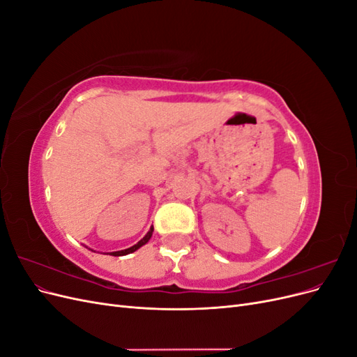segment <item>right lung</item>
I'll return each mask as SVG.
<instances>
[{"label": "right lung", "mask_w": 357, "mask_h": 357, "mask_svg": "<svg viewBox=\"0 0 357 357\" xmlns=\"http://www.w3.org/2000/svg\"><path fill=\"white\" fill-rule=\"evenodd\" d=\"M152 234H153V228L152 229H150L147 234H146V236H144V238L143 240H139L135 245H132V247H129V248H125V250H119V252H113L112 255L113 256H123V255H128V253H132V252H135V250H138V248L139 247H142V245H144L149 240H150V236H152Z\"/></svg>", "instance_id": "obj_1"}]
</instances>
